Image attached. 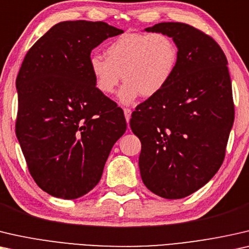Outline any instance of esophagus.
I'll use <instances>...</instances> for the list:
<instances>
[{"instance_id":"1","label":"esophagus","mask_w":249,"mask_h":249,"mask_svg":"<svg viewBox=\"0 0 249 249\" xmlns=\"http://www.w3.org/2000/svg\"><path fill=\"white\" fill-rule=\"evenodd\" d=\"M124 115H125V118H126V122H129V118H131V115H132V110L129 109V108H124Z\"/></svg>"}]
</instances>
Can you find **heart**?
<instances>
[{"mask_svg":"<svg viewBox=\"0 0 249 249\" xmlns=\"http://www.w3.org/2000/svg\"><path fill=\"white\" fill-rule=\"evenodd\" d=\"M106 58L91 56L89 65L96 88L111 94L125 80L120 91L123 104H131L140 94L155 97L173 79L178 63V47L162 33H124L108 45Z\"/></svg>","mask_w":249,"mask_h":249,"instance_id":"heart-1","label":"heart"}]
</instances>
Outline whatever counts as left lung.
<instances>
[{
	"instance_id": "obj_1",
	"label": "left lung",
	"mask_w": 249,
	"mask_h": 249,
	"mask_svg": "<svg viewBox=\"0 0 249 249\" xmlns=\"http://www.w3.org/2000/svg\"><path fill=\"white\" fill-rule=\"evenodd\" d=\"M178 47L173 79L133 111L131 128L141 141L143 183L152 193L177 199L208 183L221 167L234 118L228 61L219 44L181 22H161Z\"/></svg>"
}]
</instances>
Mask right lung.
Here are the masks:
<instances>
[{"label": "right lung", "mask_w": 249, "mask_h": 249, "mask_svg": "<svg viewBox=\"0 0 249 249\" xmlns=\"http://www.w3.org/2000/svg\"><path fill=\"white\" fill-rule=\"evenodd\" d=\"M124 31L103 21H63L28 51L17 76L16 133L41 190L65 199L99 183L126 131L122 108L96 88L91 51Z\"/></svg>", "instance_id": "right-lung-1"}]
</instances>
